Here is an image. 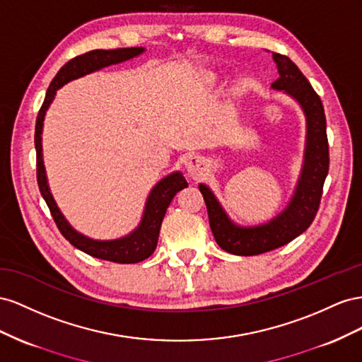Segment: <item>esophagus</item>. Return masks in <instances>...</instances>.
Wrapping results in <instances>:
<instances>
[{"mask_svg": "<svg viewBox=\"0 0 362 362\" xmlns=\"http://www.w3.org/2000/svg\"><path fill=\"white\" fill-rule=\"evenodd\" d=\"M185 168L188 171V175L191 179L197 180L200 179L204 173V160L200 156H195L191 154L187 159H185Z\"/></svg>", "mask_w": 362, "mask_h": 362, "instance_id": "obj_1", "label": "esophagus"}]
</instances>
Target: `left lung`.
Returning <instances> with one entry per match:
<instances>
[{
    "label": "left lung",
    "mask_w": 362,
    "mask_h": 362,
    "mask_svg": "<svg viewBox=\"0 0 362 362\" xmlns=\"http://www.w3.org/2000/svg\"><path fill=\"white\" fill-rule=\"evenodd\" d=\"M273 60L279 78L272 88L284 90V94L291 97L300 106L306 119L303 165L291 200L270 221L257 226H240L230 220L208 185H199L216 244L223 250L238 256H253L274 250L303 233L318 211L329 171L326 117L322 100L293 60L277 53H273Z\"/></svg>",
    "instance_id": "8db88e82"
}]
</instances>
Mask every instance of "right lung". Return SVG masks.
<instances>
[{
    "mask_svg": "<svg viewBox=\"0 0 362 362\" xmlns=\"http://www.w3.org/2000/svg\"><path fill=\"white\" fill-rule=\"evenodd\" d=\"M146 48L144 47H133V48H117V49H94L71 59L69 62L59 69L56 77L49 83L44 105L40 107L36 119V130H35V147H36V171H37V185L39 191L49 208L51 215L59 227L60 233L65 238L77 247L78 250L85 252L90 256L98 257L110 262L118 264H136L141 262L154 252L158 245L160 224L167 212L174 195L180 189L188 187V182L185 180L180 171H173L171 174L162 177L154 187L151 188L148 197L144 206V212L138 227H135L129 235L121 236L117 240H92L89 236L77 232L72 227L65 215L60 212L59 206L49 191V185L47 179V171L44 165V154H42V129L47 110L51 103H53L57 89L69 81L80 78L83 76L92 74V72L107 68L110 65L121 64V62L130 60L133 57L141 56Z\"/></svg>",
    "mask_w": 362,
    "mask_h": 362,
    "instance_id": "add662e5",
    "label": "right lung"
}]
</instances>
